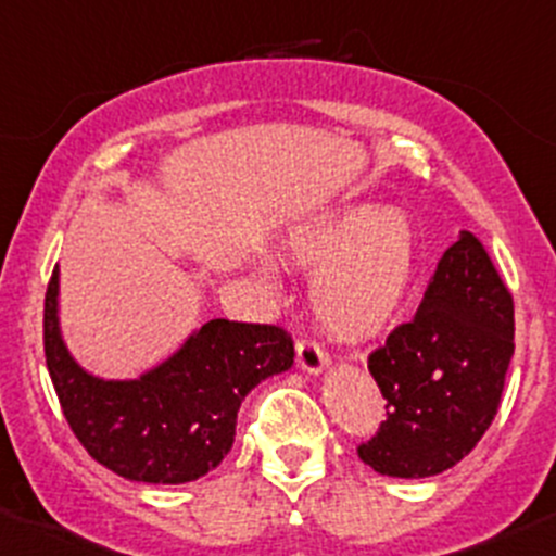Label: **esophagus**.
I'll return each mask as SVG.
<instances>
[{
	"instance_id": "obj_1",
	"label": "esophagus",
	"mask_w": 556,
	"mask_h": 556,
	"mask_svg": "<svg viewBox=\"0 0 556 556\" xmlns=\"http://www.w3.org/2000/svg\"><path fill=\"white\" fill-rule=\"evenodd\" d=\"M295 352H299L301 371H306L309 377H319V374L328 368V355H325V350L317 344V341L301 339L299 346H295Z\"/></svg>"
}]
</instances>
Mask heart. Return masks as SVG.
Listing matches in <instances>:
<instances>
[{
	"mask_svg": "<svg viewBox=\"0 0 556 556\" xmlns=\"http://www.w3.org/2000/svg\"><path fill=\"white\" fill-rule=\"evenodd\" d=\"M279 257L312 268L309 301L325 333L363 341L392 323L417 274V231L401 206H339L285 233Z\"/></svg>",
	"mask_w": 556,
	"mask_h": 556,
	"instance_id": "1",
	"label": "heart"
}]
</instances>
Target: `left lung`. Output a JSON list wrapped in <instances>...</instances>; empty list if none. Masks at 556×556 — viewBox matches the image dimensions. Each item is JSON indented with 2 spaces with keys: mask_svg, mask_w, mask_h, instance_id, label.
<instances>
[{
  "mask_svg": "<svg viewBox=\"0 0 556 556\" xmlns=\"http://www.w3.org/2000/svg\"><path fill=\"white\" fill-rule=\"evenodd\" d=\"M514 301L470 231L441 255L412 323L368 357L387 419L357 454L392 479H428L473 452L501 406Z\"/></svg>",
  "mask_w": 556,
  "mask_h": 556,
  "instance_id": "1",
  "label": "left lung"
}]
</instances>
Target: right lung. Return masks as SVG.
<instances>
[{
	"instance_id": "1",
	"label": "right lung",
	"mask_w": 556,
	"mask_h": 556,
	"mask_svg": "<svg viewBox=\"0 0 556 556\" xmlns=\"http://www.w3.org/2000/svg\"><path fill=\"white\" fill-rule=\"evenodd\" d=\"M277 325L210 319L137 379H104L72 357L59 319V266L45 295V361L64 417L97 463L128 481L185 484L233 446L247 392L293 366Z\"/></svg>"
}]
</instances>
